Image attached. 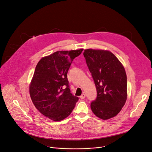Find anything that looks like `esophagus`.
<instances>
[{
    "mask_svg": "<svg viewBox=\"0 0 152 152\" xmlns=\"http://www.w3.org/2000/svg\"><path fill=\"white\" fill-rule=\"evenodd\" d=\"M80 99H84V98H86V94H82V95L80 96Z\"/></svg>",
    "mask_w": 152,
    "mask_h": 152,
    "instance_id": "34e87169",
    "label": "esophagus"
}]
</instances>
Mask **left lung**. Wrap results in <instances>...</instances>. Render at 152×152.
Instances as JSON below:
<instances>
[{"label":"left lung","mask_w":152,"mask_h":152,"mask_svg":"<svg viewBox=\"0 0 152 152\" xmlns=\"http://www.w3.org/2000/svg\"><path fill=\"white\" fill-rule=\"evenodd\" d=\"M84 56L97 90V98L91 104V110L103 120L115 117L127 98L125 68L110 50L87 49Z\"/></svg>","instance_id":"obj_1"}]
</instances>
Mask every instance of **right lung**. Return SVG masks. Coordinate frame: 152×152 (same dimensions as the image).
<instances>
[{
	"mask_svg": "<svg viewBox=\"0 0 152 152\" xmlns=\"http://www.w3.org/2000/svg\"><path fill=\"white\" fill-rule=\"evenodd\" d=\"M83 49L59 50L40 59L30 83L29 92L35 108L54 122L70 115L79 98L69 89L67 73L72 61Z\"/></svg>",
	"mask_w": 152,
	"mask_h": 152,
	"instance_id": "right-lung-1",
	"label": "right lung"
}]
</instances>
